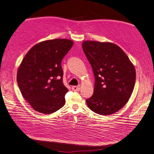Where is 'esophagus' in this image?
I'll return each mask as SVG.
<instances>
[{"mask_svg":"<svg viewBox=\"0 0 154 154\" xmlns=\"http://www.w3.org/2000/svg\"><path fill=\"white\" fill-rule=\"evenodd\" d=\"M72 89L73 91H79L80 88H79V86H72Z\"/></svg>","mask_w":154,"mask_h":154,"instance_id":"obj_1","label":"esophagus"}]
</instances>
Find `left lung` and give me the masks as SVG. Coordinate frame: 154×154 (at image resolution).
Listing matches in <instances>:
<instances>
[{"label": "left lung", "instance_id": "obj_1", "mask_svg": "<svg viewBox=\"0 0 154 154\" xmlns=\"http://www.w3.org/2000/svg\"><path fill=\"white\" fill-rule=\"evenodd\" d=\"M82 48L95 77L94 94L86 100L87 105L100 115L116 112L133 93L135 66L123 50L113 43L86 40Z\"/></svg>", "mask_w": 154, "mask_h": 154}]
</instances>
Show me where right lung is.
Segmentation results:
<instances>
[{
  "instance_id": "1",
  "label": "right lung",
  "mask_w": 154,
  "mask_h": 154,
  "mask_svg": "<svg viewBox=\"0 0 154 154\" xmlns=\"http://www.w3.org/2000/svg\"><path fill=\"white\" fill-rule=\"evenodd\" d=\"M73 44L68 39L41 42L22 60L17 82L22 96L35 111L50 114L65 105L68 89L63 83L60 64Z\"/></svg>"
}]
</instances>
